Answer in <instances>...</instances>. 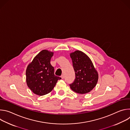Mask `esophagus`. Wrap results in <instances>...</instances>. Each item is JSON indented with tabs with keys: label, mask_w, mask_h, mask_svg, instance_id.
<instances>
[{
	"label": "esophagus",
	"mask_w": 130,
	"mask_h": 130,
	"mask_svg": "<svg viewBox=\"0 0 130 130\" xmlns=\"http://www.w3.org/2000/svg\"><path fill=\"white\" fill-rule=\"evenodd\" d=\"M61 78L63 79H64V75H62L61 76Z\"/></svg>",
	"instance_id": "1"
}]
</instances>
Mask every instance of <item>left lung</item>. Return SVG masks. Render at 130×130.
I'll return each instance as SVG.
<instances>
[{
  "mask_svg": "<svg viewBox=\"0 0 130 130\" xmlns=\"http://www.w3.org/2000/svg\"><path fill=\"white\" fill-rule=\"evenodd\" d=\"M75 79L70 84L71 89L77 93L84 94L90 92L96 85L98 74L91 60L80 50L70 53Z\"/></svg>",
  "mask_w": 130,
  "mask_h": 130,
  "instance_id": "obj_1",
  "label": "left lung"
}]
</instances>
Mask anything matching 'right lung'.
Returning <instances> with one entry per match:
<instances>
[{"mask_svg":"<svg viewBox=\"0 0 130 130\" xmlns=\"http://www.w3.org/2000/svg\"><path fill=\"white\" fill-rule=\"evenodd\" d=\"M53 53L46 50L40 52L26 69L28 86L36 95L43 96L52 91L61 78L54 75V67L50 64Z\"/></svg>","mask_w":130,"mask_h":130,"instance_id":"right-lung-1","label":"right lung"}]
</instances>
